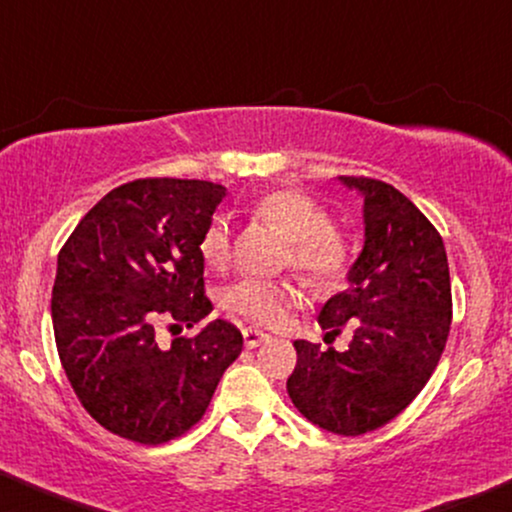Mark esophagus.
I'll use <instances>...</instances> for the list:
<instances>
[{
  "label": "esophagus",
  "mask_w": 512,
  "mask_h": 512,
  "mask_svg": "<svg viewBox=\"0 0 512 512\" xmlns=\"http://www.w3.org/2000/svg\"><path fill=\"white\" fill-rule=\"evenodd\" d=\"M263 342H270V334L261 332V330H244V346L246 349H256V346H261Z\"/></svg>",
  "instance_id": "34e87169"
}]
</instances>
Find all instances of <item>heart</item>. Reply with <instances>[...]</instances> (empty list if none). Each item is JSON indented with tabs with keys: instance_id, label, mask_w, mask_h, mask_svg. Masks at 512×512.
<instances>
[{
	"instance_id": "b5f03b06",
	"label": "heart",
	"mask_w": 512,
	"mask_h": 512,
	"mask_svg": "<svg viewBox=\"0 0 512 512\" xmlns=\"http://www.w3.org/2000/svg\"><path fill=\"white\" fill-rule=\"evenodd\" d=\"M263 223L277 227L289 239V263L304 270L313 280H332L346 263L342 232L330 225V216L318 201L296 189H277L251 206ZM199 256L213 270H223L232 256V232L225 216H216L199 237ZM304 301V289L294 282L256 280L246 277L227 289V306L249 323L282 327L289 313Z\"/></svg>"
}]
</instances>
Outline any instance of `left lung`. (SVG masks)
I'll return each mask as SVG.
<instances>
[{
    "label": "left lung",
    "instance_id": "obj_1",
    "mask_svg": "<svg viewBox=\"0 0 512 512\" xmlns=\"http://www.w3.org/2000/svg\"><path fill=\"white\" fill-rule=\"evenodd\" d=\"M363 197L365 242L344 292L318 315L327 334L353 327L346 351L296 339L289 399L313 425L358 437L394 420L437 368L451 330L444 239L396 187L342 175Z\"/></svg>",
    "mask_w": 512,
    "mask_h": 512
}]
</instances>
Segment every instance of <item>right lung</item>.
I'll use <instances>...</instances> for the list:
<instances>
[{
  "instance_id": "add662e5",
  "label": "right lung",
  "mask_w": 512,
  "mask_h": 512,
  "mask_svg": "<svg viewBox=\"0 0 512 512\" xmlns=\"http://www.w3.org/2000/svg\"><path fill=\"white\" fill-rule=\"evenodd\" d=\"M225 192L206 180L128 182L90 208L59 251L61 365L87 413L118 437L156 446L185 434L242 353V332L225 320L168 349L154 339L159 318L194 327L213 311L199 237Z\"/></svg>"
}]
</instances>
